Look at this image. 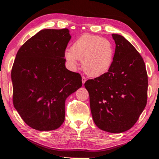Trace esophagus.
I'll return each instance as SVG.
<instances>
[{"label":"esophagus","mask_w":159,"mask_h":159,"mask_svg":"<svg viewBox=\"0 0 159 159\" xmlns=\"http://www.w3.org/2000/svg\"><path fill=\"white\" fill-rule=\"evenodd\" d=\"M86 81H87V79H86L84 76H82V82H83V84L85 83Z\"/></svg>","instance_id":"esophagus-1"}]
</instances>
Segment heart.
I'll return each instance as SVG.
<instances>
[{"label": "heart", "instance_id": "heart-1", "mask_svg": "<svg viewBox=\"0 0 159 159\" xmlns=\"http://www.w3.org/2000/svg\"><path fill=\"white\" fill-rule=\"evenodd\" d=\"M115 54V46L109 40L85 34L75 40L71 49L66 50L65 57L72 70L76 69L80 60L85 73L97 77L110 70Z\"/></svg>", "mask_w": 159, "mask_h": 159}]
</instances>
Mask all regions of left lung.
<instances>
[{
	"label": "left lung",
	"instance_id": "obj_1",
	"mask_svg": "<svg viewBox=\"0 0 159 159\" xmlns=\"http://www.w3.org/2000/svg\"><path fill=\"white\" fill-rule=\"evenodd\" d=\"M116 44L107 72L88 80L93 119L98 128L112 133L128 130L137 122L147 101L148 76L142 57L123 36L112 34Z\"/></svg>",
	"mask_w": 159,
	"mask_h": 159
}]
</instances>
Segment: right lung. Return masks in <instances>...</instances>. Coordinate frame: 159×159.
<instances>
[{
    "instance_id": "right-lung-1",
    "label": "right lung",
    "mask_w": 159,
    "mask_h": 159,
    "mask_svg": "<svg viewBox=\"0 0 159 159\" xmlns=\"http://www.w3.org/2000/svg\"><path fill=\"white\" fill-rule=\"evenodd\" d=\"M69 30L44 29L18 51L11 71L13 105L25 123L40 131L59 128L65 101L82 87V78L65 66Z\"/></svg>"
}]
</instances>
